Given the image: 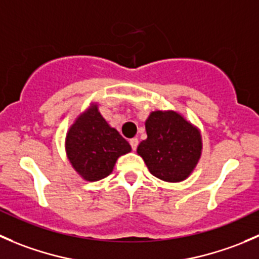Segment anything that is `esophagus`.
Listing matches in <instances>:
<instances>
[{
  "mask_svg": "<svg viewBox=\"0 0 259 259\" xmlns=\"http://www.w3.org/2000/svg\"><path fill=\"white\" fill-rule=\"evenodd\" d=\"M130 145H132V149L133 150H135V149L138 148V144H139V140L137 139V138H133V139L129 140Z\"/></svg>",
  "mask_w": 259,
  "mask_h": 259,
  "instance_id": "obj_1",
  "label": "esophagus"
}]
</instances>
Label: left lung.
<instances>
[{"mask_svg": "<svg viewBox=\"0 0 259 259\" xmlns=\"http://www.w3.org/2000/svg\"><path fill=\"white\" fill-rule=\"evenodd\" d=\"M145 129L148 138L140 143L137 153L149 171L164 182L187 179L202 155L199 129L173 110L150 113Z\"/></svg>", "mask_w": 259, "mask_h": 259, "instance_id": "left-lung-1", "label": "left lung"}]
</instances>
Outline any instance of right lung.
Returning a JSON list of instances; mask_svg holds the SVG:
<instances>
[{
    "label": "right lung",
    "mask_w": 259,
    "mask_h": 259,
    "mask_svg": "<svg viewBox=\"0 0 259 259\" xmlns=\"http://www.w3.org/2000/svg\"><path fill=\"white\" fill-rule=\"evenodd\" d=\"M65 149L81 178L96 182L106 178L117 158L129 153L132 146L101 116L98 105L91 104L70 126Z\"/></svg>",
    "instance_id": "add662e5"
}]
</instances>
